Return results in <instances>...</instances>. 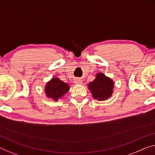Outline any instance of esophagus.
Listing matches in <instances>:
<instances>
[{
	"label": "esophagus",
	"mask_w": 155,
	"mask_h": 155,
	"mask_svg": "<svg viewBox=\"0 0 155 155\" xmlns=\"http://www.w3.org/2000/svg\"><path fill=\"white\" fill-rule=\"evenodd\" d=\"M74 83H75V84H81L82 81L81 79H78V78H75Z\"/></svg>",
	"instance_id": "obj_1"
}]
</instances>
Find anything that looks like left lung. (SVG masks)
Returning <instances> with one entry per match:
<instances>
[{"mask_svg": "<svg viewBox=\"0 0 155 155\" xmlns=\"http://www.w3.org/2000/svg\"><path fill=\"white\" fill-rule=\"evenodd\" d=\"M88 89L91 91L94 99L105 101L112 94L114 82L104 74L98 73L96 75L95 79L88 84Z\"/></svg>", "mask_w": 155, "mask_h": 155, "instance_id": "8db88e82", "label": "left lung"}]
</instances>
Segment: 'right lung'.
I'll use <instances>...</instances> for the list:
<instances>
[{"instance_id": "right-lung-1", "label": "right lung", "mask_w": 155, "mask_h": 155, "mask_svg": "<svg viewBox=\"0 0 155 155\" xmlns=\"http://www.w3.org/2000/svg\"><path fill=\"white\" fill-rule=\"evenodd\" d=\"M69 90L70 86L68 83L62 81L57 77L51 78L46 83L45 87L46 97L56 101L65 94Z\"/></svg>"}]
</instances>
